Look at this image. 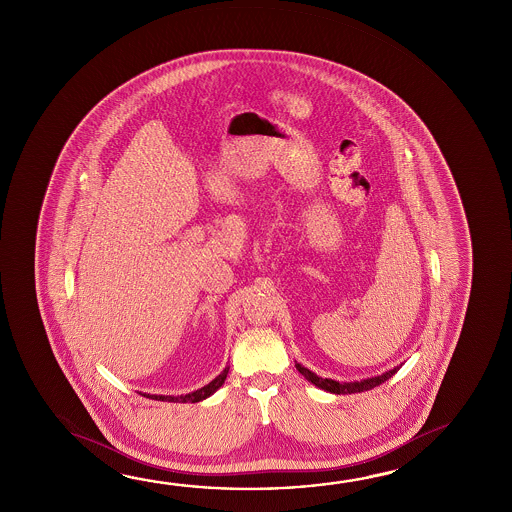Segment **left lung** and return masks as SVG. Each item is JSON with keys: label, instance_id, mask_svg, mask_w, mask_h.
<instances>
[{"label": "left lung", "instance_id": "8db88e82", "mask_svg": "<svg viewBox=\"0 0 512 512\" xmlns=\"http://www.w3.org/2000/svg\"><path fill=\"white\" fill-rule=\"evenodd\" d=\"M400 368H402V366H396V368L389 369V371L378 375V377L366 378V380H361V382H337V380H332V378L318 377L316 373H312L310 369L303 368L302 364L296 362V369L302 373L303 377L307 378L309 382H312V384L319 387V389H325L328 393L334 394H353L369 391V389L380 386L382 382L389 380Z\"/></svg>", "mask_w": 512, "mask_h": 512}]
</instances>
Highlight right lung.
<instances>
[{
	"label": "right lung",
	"mask_w": 512,
	"mask_h": 512,
	"mask_svg": "<svg viewBox=\"0 0 512 512\" xmlns=\"http://www.w3.org/2000/svg\"><path fill=\"white\" fill-rule=\"evenodd\" d=\"M228 375V368L223 369L218 377L214 378L210 384L203 386L202 389L194 391V393L184 394V396H162V394H144L151 400H160V402H178V403H196L202 402L205 398H209L210 394L216 393L219 387L225 384V378Z\"/></svg>",
	"instance_id": "1"
}]
</instances>
